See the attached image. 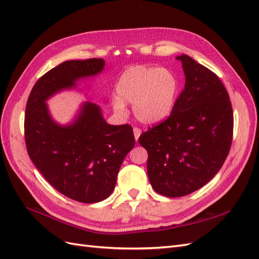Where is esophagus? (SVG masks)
Returning a JSON list of instances; mask_svg holds the SVG:
<instances>
[{
	"instance_id": "esophagus-1",
	"label": "esophagus",
	"mask_w": 259,
	"mask_h": 259,
	"mask_svg": "<svg viewBox=\"0 0 259 259\" xmlns=\"http://www.w3.org/2000/svg\"><path fill=\"white\" fill-rule=\"evenodd\" d=\"M134 136H135V139H136V142L138 140V138H139V136L142 135V130L140 128H138V127H134Z\"/></svg>"
}]
</instances>
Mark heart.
<instances>
[{
    "mask_svg": "<svg viewBox=\"0 0 259 259\" xmlns=\"http://www.w3.org/2000/svg\"><path fill=\"white\" fill-rule=\"evenodd\" d=\"M178 93L176 75L165 68L133 66L122 72L116 82L114 110L125 111L124 103H133V112L144 124H155L169 115Z\"/></svg>",
    "mask_w": 259,
    "mask_h": 259,
    "instance_id": "b5f03b06",
    "label": "heart"
}]
</instances>
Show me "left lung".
Instances as JSON below:
<instances>
[{"instance_id":"1","label":"left lung","mask_w":259,"mask_h":259,"mask_svg":"<svg viewBox=\"0 0 259 259\" xmlns=\"http://www.w3.org/2000/svg\"><path fill=\"white\" fill-rule=\"evenodd\" d=\"M185 89L165 121L149 127L138 142L148 152L147 171L153 189L179 198L206 185L229 153L233 111L219 77L188 55Z\"/></svg>"}]
</instances>
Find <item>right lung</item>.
<instances>
[{
    "instance_id": "add662e5",
    "label": "right lung",
    "mask_w": 259,
    "mask_h": 259,
    "mask_svg": "<svg viewBox=\"0 0 259 259\" xmlns=\"http://www.w3.org/2000/svg\"><path fill=\"white\" fill-rule=\"evenodd\" d=\"M104 67L100 58L62 62L36 81L26 106L25 139L31 161L55 189L82 203L100 202L112 193L125 155L135 146L134 133L128 124H108L100 107L91 101L82 105L72 123L62 126L53 120L46 100Z\"/></svg>"
}]
</instances>
